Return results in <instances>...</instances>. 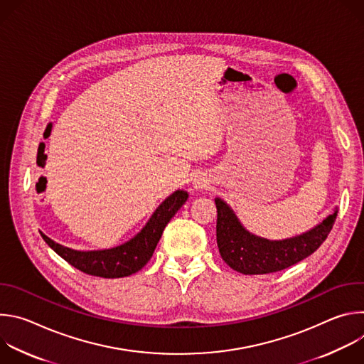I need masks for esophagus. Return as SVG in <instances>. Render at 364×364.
I'll return each instance as SVG.
<instances>
[{
  "label": "esophagus",
  "instance_id": "34e87169",
  "mask_svg": "<svg viewBox=\"0 0 364 364\" xmlns=\"http://www.w3.org/2000/svg\"><path fill=\"white\" fill-rule=\"evenodd\" d=\"M193 184H194V188H196V190H203V188L207 187V180H204V178H201V177H197Z\"/></svg>",
  "mask_w": 364,
  "mask_h": 364
}]
</instances>
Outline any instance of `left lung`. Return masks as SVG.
Wrapping results in <instances>:
<instances>
[{
    "label": "left lung",
    "mask_w": 364,
    "mask_h": 364,
    "mask_svg": "<svg viewBox=\"0 0 364 364\" xmlns=\"http://www.w3.org/2000/svg\"><path fill=\"white\" fill-rule=\"evenodd\" d=\"M218 209L216 239L223 261L245 275H264L287 269L314 253L331 232L337 212L323 223L301 236L279 242L250 235L239 223L230 207L220 198L215 200Z\"/></svg>",
    "instance_id": "left-lung-1"
}]
</instances>
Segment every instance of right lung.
Here are the masks:
<instances>
[{"mask_svg":"<svg viewBox=\"0 0 364 364\" xmlns=\"http://www.w3.org/2000/svg\"><path fill=\"white\" fill-rule=\"evenodd\" d=\"M188 194L177 190L154 212L145 228L129 242L107 250L80 252L62 246L41 233L46 243L76 269L100 278H124L142 269L151 259L164 228L186 203Z\"/></svg>","mask_w":364,"mask_h":364,"instance_id":"1","label":"right lung"}]
</instances>
